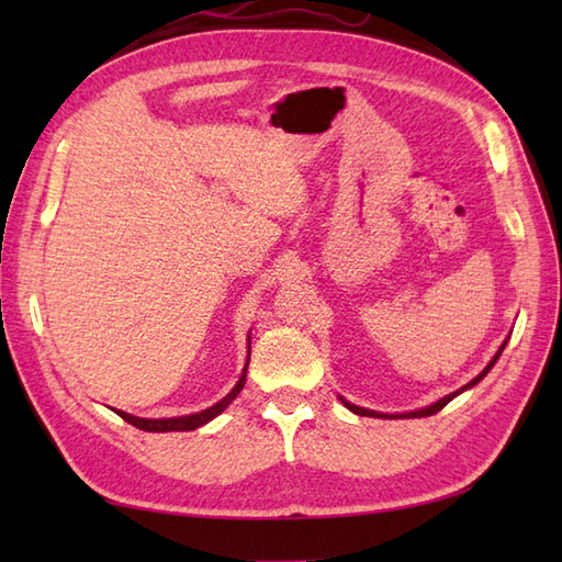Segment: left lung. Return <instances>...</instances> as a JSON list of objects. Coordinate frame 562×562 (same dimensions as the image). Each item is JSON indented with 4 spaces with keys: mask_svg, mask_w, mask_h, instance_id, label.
Returning <instances> with one entry per match:
<instances>
[{
    "mask_svg": "<svg viewBox=\"0 0 562 562\" xmlns=\"http://www.w3.org/2000/svg\"><path fill=\"white\" fill-rule=\"evenodd\" d=\"M505 345H507V340L503 342V345H499V350L495 352V357H493V360L491 362H487V367L483 369V372L479 374V376H475V379H471L469 381V384H465V386H461L459 391H453V393H449V396H445V398H439L437 403H432V405H427V408H420V411H411V413H396V415H389V413H376V411H369V408H360V405H355V403H350V401H345V398H340L342 401V405H345V408H350L352 413H357V415H367V417H386V420H396V417H427V415H435V413H439L441 408H445V405L451 401V398H457L459 396V393H463L465 389H471V386H475V384H479V381L487 374V372H491V369H493V364L499 360V355H503V350H505Z\"/></svg>",
    "mask_w": 562,
    "mask_h": 562,
    "instance_id": "8db88e82",
    "label": "left lung"
}]
</instances>
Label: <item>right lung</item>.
<instances>
[{
	"mask_svg": "<svg viewBox=\"0 0 562 562\" xmlns=\"http://www.w3.org/2000/svg\"><path fill=\"white\" fill-rule=\"evenodd\" d=\"M248 360H250V336H248ZM246 369H248V362L244 367L241 376H238L236 386L229 393H226V396L220 403H214L212 408H205L200 413L181 415V417H161V420H149V417H137V415H130V413H123V411H115V413L121 415L125 423L135 425L137 429H145V432H188V429H198L202 425H207L212 417H217L226 408V405H229L238 396V393H241V389L246 384Z\"/></svg>",
	"mask_w": 562,
	"mask_h": 562,
	"instance_id": "add662e5",
	"label": "right lung"
}]
</instances>
